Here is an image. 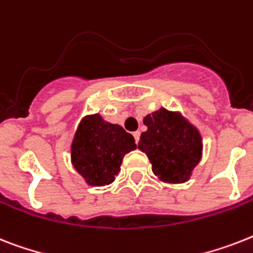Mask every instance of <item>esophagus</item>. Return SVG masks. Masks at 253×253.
I'll return each instance as SVG.
<instances>
[{
	"label": "esophagus",
	"mask_w": 253,
	"mask_h": 253,
	"mask_svg": "<svg viewBox=\"0 0 253 253\" xmlns=\"http://www.w3.org/2000/svg\"><path fill=\"white\" fill-rule=\"evenodd\" d=\"M132 135L133 137H135V141H136V144H137V143H139V139H140V132H139V131H135Z\"/></svg>",
	"instance_id": "esophagus-1"
}]
</instances>
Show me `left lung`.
<instances>
[{"instance_id": "1", "label": "left lung", "mask_w": 253, "mask_h": 253, "mask_svg": "<svg viewBox=\"0 0 253 253\" xmlns=\"http://www.w3.org/2000/svg\"><path fill=\"white\" fill-rule=\"evenodd\" d=\"M147 131L137 148L152 164V171L166 183L190 179L203 156V137L196 127L179 112L161 108L143 120Z\"/></svg>"}]
</instances>
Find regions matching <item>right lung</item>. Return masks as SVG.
<instances>
[{"label": "right lung", "mask_w": 253, "mask_h": 253, "mask_svg": "<svg viewBox=\"0 0 253 253\" xmlns=\"http://www.w3.org/2000/svg\"><path fill=\"white\" fill-rule=\"evenodd\" d=\"M136 149L135 139L120 125L102 120L100 114L80 121L71 143V162L89 186L114 182L126 153Z\"/></svg>", "instance_id": "obj_1"}]
</instances>
